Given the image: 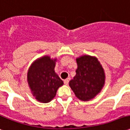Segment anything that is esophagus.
Segmentation results:
<instances>
[{"mask_svg":"<svg viewBox=\"0 0 130 130\" xmlns=\"http://www.w3.org/2000/svg\"><path fill=\"white\" fill-rule=\"evenodd\" d=\"M70 78H68L67 79H65V80H64V84L65 85H68V83H69V81H70Z\"/></svg>","mask_w":130,"mask_h":130,"instance_id":"34e87169","label":"esophagus"}]
</instances>
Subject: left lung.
Segmentation results:
<instances>
[{
	"instance_id": "8db88e82",
	"label": "left lung",
	"mask_w": 130,
	"mask_h": 130,
	"mask_svg": "<svg viewBox=\"0 0 130 130\" xmlns=\"http://www.w3.org/2000/svg\"><path fill=\"white\" fill-rule=\"evenodd\" d=\"M76 76L70 81V86L78 99L89 101L96 96L105 83V73L97 58L83 56L76 58Z\"/></svg>"
}]
</instances>
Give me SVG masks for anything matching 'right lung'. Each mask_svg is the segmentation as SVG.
Instances as JSON below:
<instances>
[{
    "mask_svg": "<svg viewBox=\"0 0 130 130\" xmlns=\"http://www.w3.org/2000/svg\"><path fill=\"white\" fill-rule=\"evenodd\" d=\"M55 61L49 56H44L36 60L29 70V85L38 101H52L58 87L63 85V81L54 72Z\"/></svg>",
    "mask_w": 130,
    "mask_h": 130,
    "instance_id": "1",
    "label": "right lung"
}]
</instances>
